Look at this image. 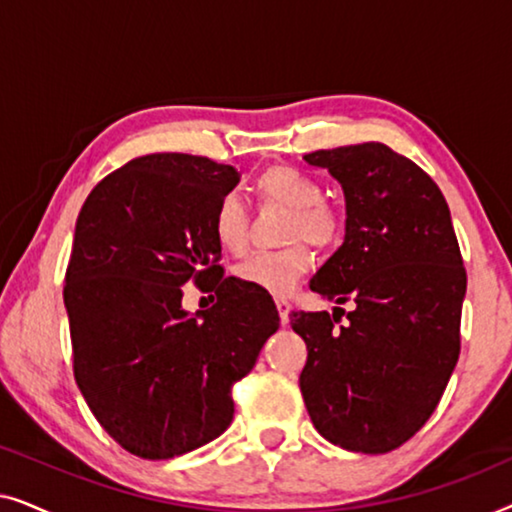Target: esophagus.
<instances>
[{
  "instance_id": "1",
  "label": "esophagus",
  "mask_w": 512,
  "mask_h": 512,
  "mask_svg": "<svg viewBox=\"0 0 512 512\" xmlns=\"http://www.w3.org/2000/svg\"><path fill=\"white\" fill-rule=\"evenodd\" d=\"M275 305H277V312H279V319H282V324L289 321V314H291V303L286 298H275Z\"/></svg>"
}]
</instances>
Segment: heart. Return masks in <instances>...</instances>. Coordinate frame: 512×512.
Wrapping results in <instances>:
<instances>
[{"mask_svg":"<svg viewBox=\"0 0 512 512\" xmlns=\"http://www.w3.org/2000/svg\"><path fill=\"white\" fill-rule=\"evenodd\" d=\"M258 200L289 209L286 240H305L314 247H328L340 237V219L324 202V188L314 177L289 165H277L254 181ZM212 230L216 242L230 254H242L249 242V212L240 195L226 193L216 202ZM312 268V256L303 244L282 251H261L235 268V277L254 289L284 296Z\"/></svg>","mask_w":512,"mask_h":512,"instance_id":"1","label":"heart"}]
</instances>
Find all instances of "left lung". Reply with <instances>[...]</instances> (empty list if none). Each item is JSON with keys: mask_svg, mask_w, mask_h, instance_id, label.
Instances as JSON below:
<instances>
[{"mask_svg": "<svg viewBox=\"0 0 512 512\" xmlns=\"http://www.w3.org/2000/svg\"><path fill=\"white\" fill-rule=\"evenodd\" d=\"M345 193V240L310 279L340 307L293 312L307 345L305 408L321 436L384 454L433 415L459 359L466 270L433 179L380 142L307 153Z\"/></svg>", "mask_w": 512, "mask_h": 512, "instance_id": "left-lung-1", "label": "left lung"}]
</instances>
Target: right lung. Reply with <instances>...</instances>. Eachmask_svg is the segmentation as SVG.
<instances>
[{
    "label": "right lung",
    "mask_w": 512,
    "mask_h": 512,
    "mask_svg": "<svg viewBox=\"0 0 512 512\" xmlns=\"http://www.w3.org/2000/svg\"><path fill=\"white\" fill-rule=\"evenodd\" d=\"M240 174L188 153L130 160L97 184L74 228L65 307L74 377L102 429L142 459H172L233 422L230 387L279 328L268 291L223 277L212 219ZM214 290L195 315L183 284Z\"/></svg>",
    "instance_id": "obj_1"
}]
</instances>
